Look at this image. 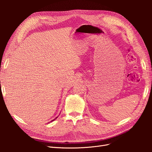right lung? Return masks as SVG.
Masks as SVG:
<instances>
[{
  "instance_id": "right-lung-1",
  "label": "right lung",
  "mask_w": 152,
  "mask_h": 152,
  "mask_svg": "<svg viewBox=\"0 0 152 152\" xmlns=\"http://www.w3.org/2000/svg\"><path fill=\"white\" fill-rule=\"evenodd\" d=\"M56 118H57V117H56ZM54 120H55V119H54ZM53 121H54V120H53Z\"/></svg>"
}]
</instances>
